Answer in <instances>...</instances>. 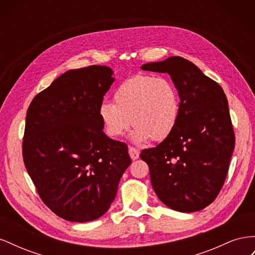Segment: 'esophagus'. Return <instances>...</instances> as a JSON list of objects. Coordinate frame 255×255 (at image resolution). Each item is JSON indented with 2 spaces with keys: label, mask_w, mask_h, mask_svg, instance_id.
<instances>
[{
  "label": "esophagus",
  "mask_w": 255,
  "mask_h": 255,
  "mask_svg": "<svg viewBox=\"0 0 255 255\" xmlns=\"http://www.w3.org/2000/svg\"><path fill=\"white\" fill-rule=\"evenodd\" d=\"M128 154H129L130 158H132L133 160H135V159L139 157V151H138L135 148H133V146H129V148H128Z\"/></svg>",
  "instance_id": "obj_1"
}]
</instances>
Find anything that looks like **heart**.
Wrapping results in <instances>:
<instances>
[{
	"label": "heart",
	"instance_id": "1",
	"mask_svg": "<svg viewBox=\"0 0 255 255\" xmlns=\"http://www.w3.org/2000/svg\"><path fill=\"white\" fill-rule=\"evenodd\" d=\"M99 117L105 133L117 138L133 122L130 141L140 144L163 140L174 129L180 114V97L173 83L164 76L137 74L114 92V103L103 101Z\"/></svg>",
	"mask_w": 255,
	"mask_h": 255
}]
</instances>
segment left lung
Returning a JSON list of instances; mask_svg holds the SVG:
<instances>
[{
  "mask_svg": "<svg viewBox=\"0 0 255 255\" xmlns=\"http://www.w3.org/2000/svg\"><path fill=\"white\" fill-rule=\"evenodd\" d=\"M167 73L180 97L179 120L155 148L141 151L152 187L173 211H201L218 196L235 146L227 97L219 84L180 56L141 66Z\"/></svg>",
  "mask_w": 255,
  "mask_h": 255,
  "instance_id": "8db88e82",
  "label": "left lung"
}]
</instances>
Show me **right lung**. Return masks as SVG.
<instances>
[{
	"label": "right lung",
	"instance_id": "add662e5",
	"mask_svg": "<svg viewBox=\"0 0 255 255\" xmlns=\"http://www.w3.org/2000/svg\"><path fill=\"white\" fill-rule=\"evenodd\" d=\"M113 74L106 66L69 70L26 113L25 168L45 205L68 221H92L109 211L130 165L128 145L107 137L98 113Z\"/></svg>",
	"mask_w": 255,
	"mask_h": 255
}]
</instances>
